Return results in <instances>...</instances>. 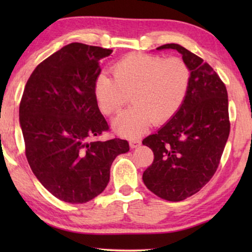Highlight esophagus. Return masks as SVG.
Here are the masks:
<instances>
[{
    "label": "esophagus",
    "mask_w": 252,
    "mask_h": 252,
    "mask_svg": "<svg viewBox=\"0 0 252 252\" xmlns=\"http://www.w3.org/2000/svg\"><path fill=\"white\" fill-rule=\"evenodd\" d=\"M141 144V140L139 139H130L129 140V146L132 149H134V148H137Z\"/></svg>",
    "instance_id": "obj_1"
}]
</instances>
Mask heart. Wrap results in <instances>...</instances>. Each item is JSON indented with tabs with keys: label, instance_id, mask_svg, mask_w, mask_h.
<instances>
[{
	"label": "heart",
	"instance_id": "obj_1",
	"mask_svg": "<svg viewBox=\"0 0 252 252\" xmlns=\"http://www.w3.org/2000/svg\"><path fill=\"white\" fill-rule=\"evenodd\" d=\"M113 79L98 77L95 96L101 111L117 115L129 101L133 105L115 120L120 135L136 137L151 124L163 125L179 112L190 87L191 71L179 57L130 54L112 67Z\"/></svg>",
	"mask_w": 252,
	"mask_h": 252
}]
</instances>
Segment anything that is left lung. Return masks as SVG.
Masks as SVG:
<instances>
[{
  "mask_svg": "<svg viewBox=\"0 0 252 252\" xmlns=\"http://www.w3.org/2000/svg\"><path fill=\"white\" fill-rule=\"evenodd\" d=\"M157 49L179 51L191 80L177 115L142 141L154 153L142 179L158 197L179 202L201 190L219 166L230 129L228 95L219 75L197 55L175 43Z\"/></svg>",
  "mask_w": 252,
  "mask_h": 252,
  "instance_id": "left-lung-1",
  "label": "left lung"
}]
</instances>
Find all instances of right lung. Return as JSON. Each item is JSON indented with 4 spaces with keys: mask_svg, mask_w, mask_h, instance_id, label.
<instances>
[{
    "mask_svg": "<svg viewBox=\"0 0 252 252\" xmlns=\"http://www.w3.org/2000/svg\"><path fill=\"white\" fill-rule=\"evenodd\" d=\"M111 53L79 42L63 47L32 72L19 104L34 175L55 197L71 204L101 194L112 161L129 150L126 140H97L109 130L95 96L98 62Z\"/></svg>",
    "mask_w": 252,
    "mask_h": 252,
    "instance_id": "obj_1",
    "label": "right lung"
}]
</instances>
